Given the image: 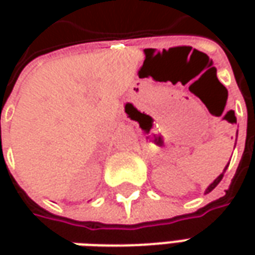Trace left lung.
I'll return each instance as SVG.
<instances>
[{
    "instance_id": "1",
    "label": "left lung",
    "mask_w": 255,
    "mask_h": 255,
    "mask_svg": "<svg viewBox=\"0 0 255 255\" xmlns=\"http://www.w3.org/2000/svg\"><path fill=\"white\" fill-rule=\"evenodd\" d=\"M227 167H229V166H226V169H227ZM226 169H224V171H226ZM224 171H223V173H221L220 176H219V177H217V179H216V180L213 181V183H211L210 186H209V187L206 189V194H207V193H210V191L213 190V189H214V187H216V186H217L219 183H220L221 179H223V176H224Z\"/></svg>"
}]
</instances>
